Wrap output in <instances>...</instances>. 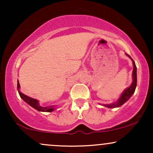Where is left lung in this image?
<instances>
[{
	"label": "left lung",
	"instance_id": "obj_1",
	"mask_svg": "<svg viewBox=\"0 0 153 153\" xmlns=\"http://www.w3.org/2000/svg\"><path fill=\"white\" fill-rule=\"evenodd\" d=\"M126 55L129 58L131 59V60L132 61V65H133V71H132V82L129 87L127 88L126 89H124V91L121 94L120 97L119 98L118 100L115 102L108 103V104H101L99 103L101 106H103L105 107H107L108 108H117V107H120L122 106L124 103H126L127 101L131 97L133 94H134L135 88L137 87V67L135 65L134 61L133 60L132 58L129 55V54H126Z\"/></svg>",
	"mask_w": 153,
	"mask_h": 153
}]
</instances>
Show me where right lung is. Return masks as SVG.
Wrapping results in <instances>:
<instances>
[{"instance_id": "1", "label": "right lung", "mask_w": 153, "mask_h": 153, "mask_svg": "<svg viewBox=\"0 0 153 153\" xmlns=\"http://www.w3.org/2000/svg\"><path fill=\"white\" fill-rule=\"evenodd\" d=\"M17 89H18V92L19 94V96L22 99L24 100L26 103L31 106V107L35 108L36 110L39 111H42V112H52L55 110V107L57 105H50V106H41L39 102L37 99H33V98L29 97V96H26V95L22 94L20 90V84H19V80H17Z\"/></svg>"}]
</instances>
